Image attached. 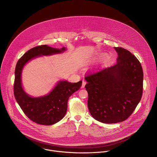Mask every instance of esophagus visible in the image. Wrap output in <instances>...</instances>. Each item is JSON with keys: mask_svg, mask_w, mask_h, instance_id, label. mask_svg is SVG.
<instances>
[{"mask_svg": "<svg viewBox=\"0 0 157 157\" xmlns=\"http://www.w3.org/2000/svg\"><path fill=\"white\" fill-rule=\"evenodd\" d=\"M86 84V82L85 81V80H83V82H82V88H84L85 87V85Z\"/></svg>", "mask_w": 157, "mask_h": 157, "instance_id": "34e87169", "label": "esophagus"}]
</instances>
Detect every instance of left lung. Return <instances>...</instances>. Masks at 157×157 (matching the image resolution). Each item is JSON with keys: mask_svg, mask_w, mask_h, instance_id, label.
<instances>
[{"mask_svg": "<svg viewBox=\"0 0 157 157\" xmlns=\"http://www.w3.org/2000/svg\"><path fill=\"white\" fill-rule=\"evenodd\" d=\"M114 48L118 53L115 65L85 77L90 113L97 121L108 124L128 119L141 100L143 89L139 60L123 48Z\"/></svg>", "mask_w": 157, "mask_h": 157, "instance_id": "left-lung-1", "label": "left lung"}]
</instances>
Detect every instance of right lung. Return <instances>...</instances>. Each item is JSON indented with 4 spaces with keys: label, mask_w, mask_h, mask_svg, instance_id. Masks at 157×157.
<instances>
[{
    "label": "right lung",
    "mask_w": 157,
    "mask_h": 157,
    "mask_svg": "<svg viewBox=\"0 0 157 157\" xmlns=\"http://www.w3.org/2000/svg\"><path fill=\"white\" fill-rule=\"evenodd\" d=\"M65 48H53L48 45L34 47L25 53L18 60L15 68L14 94L23 112L32 121L42 125H51L61 120L66 114L69 97L78 90L82 81L69 83L61 81L47 95L32 98L23 90L21 73L24 65L31 59L39 56H48L62 52Z\"/></svg>",
    "instance_id": "obj_1"
}]
</instances>
